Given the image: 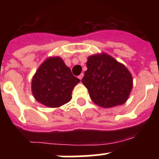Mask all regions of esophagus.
Listing matches in <instances>:
<instances>
[{
    "label": "esophagus",
    "instance_id": "obj_1",
    "mask_svg": "<svg viewBox=\"0 0 159 159\" xmlns=\"http://www.w3.org/2000/svg\"><path fill=\"white\" fill-rule=\"evenodd\" d=\"M83 77H84V73H81L80 75L78 76V78L80 79V80H82V79H83Z\"/></svg>",
    "mask_w": 159,
    "mask_h": 159
}]
</instances>
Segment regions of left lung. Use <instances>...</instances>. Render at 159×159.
<instances>
[{"instance_id": "left-lung-1", "label": "left lung", "mask_w": 159, "mask_h": 159, "mask_svg": "<svg viewBox=\"0 0 159 159\" xmlns=\"http://www.w3.org/2000/svg\"><path fill=\"white\" fill-rule=\"evenodd\" d=\"M82 83L95 104L112 107L123 104L132 89V76L123 64L107 54L88 57Z\"/></svg>"}]
</instances>
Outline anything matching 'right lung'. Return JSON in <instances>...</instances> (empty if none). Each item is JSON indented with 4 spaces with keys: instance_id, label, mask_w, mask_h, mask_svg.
<instances>
[{
    "instance_id": "add662e5",
    "label": "right lung",
    "mask_w": 159,
    "mask_h": 159,
    "mask_svg": "<svg viewBox=\"0 0 159 159\" xmlns=\"http://www.w3.org/2000/svg\"><path fill=\"white\" fill-rule=\"evenodd\" d=\"M80 81L62 59L51 57L40 65L32 78V92L39 102L58 107L71 100V92Z\"/></svg>"
}]
</instances>
